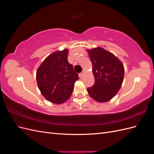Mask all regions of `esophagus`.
<instances>
[{"label": "esophagus", "instance_id": "esophagus-1", "mask_svg": "<svg viewBox=\"0 0 154 154\" xmlns=\"http://www.w3.org/2000/svg\"><path fill=\"white\" fill-rule=\"evenodd\" d=\"M84 74H85V71H83L82 72H81L80 73V77L82 78L83 76V75H84Z\"/></svg>", "mask_w": 154, "mask_h": 154}]
</instances>
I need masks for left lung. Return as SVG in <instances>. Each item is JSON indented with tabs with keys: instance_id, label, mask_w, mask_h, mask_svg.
<instances>
[{
	"instance_id": "8db88e82",
	"label": "left lung",
	"mask_w": 154,
	"mask_h": 154,
	"mask_svg": "<svg viewBox=\"0 0 154 154\" xmlns=\"http://www.w3.org/2000/svg\"><path fill=\"white\" fill-rule=\"evenodd\" d=\"M87 51L95 79L94 85L87 88V92L97 102L109 101L122 85L125 74L123 64L113 53L101 47Z\"/></svg>"
}]
</instances>
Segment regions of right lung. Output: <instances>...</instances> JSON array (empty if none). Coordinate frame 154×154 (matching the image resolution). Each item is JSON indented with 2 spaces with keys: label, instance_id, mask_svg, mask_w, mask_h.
<instances>
[{
  "label": "right lung",
  "instance_id": "1",
  "mask_svg": "<svg viewBox=\"0 0 154 154\" xmlns=\"http://www.w3.org/2000/svg\"><path fill=\"white\" fill-rule=\"evenodd\" d=\"M69 50L57 51L41 63L36 78L41 94L48 101L62 104L71 97L78 74L68 62Z\"/></svg>",
  "mask_w": 154,
  "mask_h": 154
}]
</instances>
